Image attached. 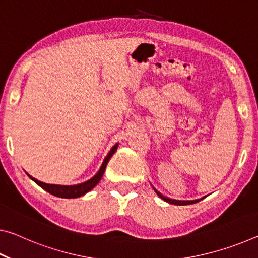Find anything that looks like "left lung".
I'll return each mask as SVG.
<instances>
[{"instance_id": "8db88e82", "label": "left lung", "mask_w": 258, "mask_h": 258, "mask_svg": "<svg viewBox=\"0 0 258 258\" xmlns=\"http://www.w3.org/2000/svg\"><path fill=\"white\" fill-rule=\"evenodd\" d=\"M154 190H155V192L157 195H158V197H160L161 199L163 200H165V202H167L168 204H173V205H178V206H184V205H191V204H196V203H198V202H200V200H203L204 198H200V199H196V200H175V199H171V198H167V197H165V196H163L160 194V192H158L157 191L155 187H154Z\"/></svg>"}]
</instances>
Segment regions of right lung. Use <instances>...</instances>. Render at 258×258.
I'll use <instances>...</instances> for the list:
<instances>
[{"label": "right lung", "instance_id": "right-lung-1", "mask_svg": "<svg viewBox=\"0 0 258 258\" xmlns=\"http://www.w3.org/2000/svg\"><path fill=\"white\" fill-rule=\"evenodd\" d=\"M117 148H118V143L117 145L113 146L111 148V150L109 151V154L107 155L106 158H104L103 163L101 165V167H100L99 172L95 174V175L90 178L89 181H86L84 183H81V184H76V185H58V184H47V183L44 182H41L36 180V178H34L33 176H30L29 174L27 175L32 178V180L36 183V184L40 185L42 189H44L45 191L49 192V194L55 196V197H59V198H78L81 197V196L85 195L86 192H89L93 189V187L98 184L101 180V177L103 176V173H104V169L107 167V164L108 161L110 160V158L112 157V155L115 154Z\"/></svg>", "mask_w": 258, "mask_h": 258}]
</instances>
